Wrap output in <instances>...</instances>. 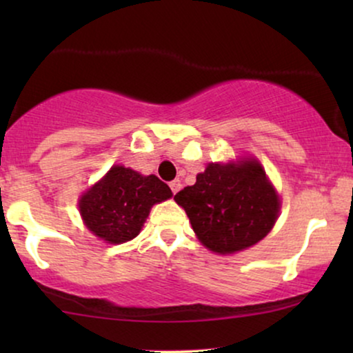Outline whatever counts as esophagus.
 <instances>
[{
  "label": "esophagus",
  "mask_w": 353,
  "mask_h": 353,
  "mask_svg": "<svg viewBox=\"0 0 353 353\" xmlns=\"http://www.w3.org/2000/svg\"><path fill=\"white\" fill-rule=\"evenodd\" d=\"M170 190H172L173 194H176V192L181 190V181H180V180H173V181H170Z\"/></svg>",
  "instance_id": "1"
}]
</instances>
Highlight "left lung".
Segmentation results:
<instances>
[{"instance_id": "left-lung-1", "label": "left lung", "mask_w": 353, "mask_h": 353, "mask_svg": "<svg viewBox=\"0 0 353 353\" xmlns=\"http://www.w3.org/2000/svg\"><path fill=\"white\" fill-rule=\"evenodd\" d=\"M175 201L186 210L201 243L219 254L257 244L273 228L279 212V197L254 159L209 163L194 185L176 192Z\"/></svg>"}]
</instances>
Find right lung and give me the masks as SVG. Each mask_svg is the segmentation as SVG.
Listing matches in <instances>:
<instances>
[{"instance_id": "add662e5", "label": "right lung", "mask_w": 353, "mask_h": 353, "mask_svg": "<svg viewBox=\"0 0 353 353\" xmlns=\"http://www.w3.org/2000/svg\"><path fill=\"white\" fill-rule=\"evenodd\" d=\"M172 197L156 175L143 176L132 168L115 165L80 199V214L91 233L110 244L137 238L149 210Z\"/></svg>"}]
</instances>
